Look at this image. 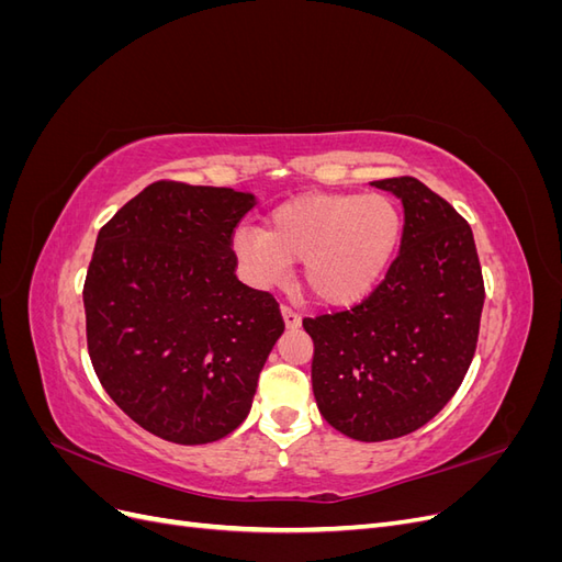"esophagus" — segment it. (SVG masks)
Returning <instances> with one entry per match:
<instances>
[{
  "mask_svg": "<svg viewBox=\"0 0 562 562\" xmlns=\"http://www.w3.org/2000/svg\"><path fill=\"white\" fill-rule=\"evenodd\" d=\"M281 316H283L285 328H297L302 323V316L297 312H293L291 307H281Z\"/></svg>",
  "mask_w": 562,
  "mask_h": 562,
  "instance_id": "obj_1",
  "label": "esophagus"
}]
</instances>
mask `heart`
Returning a JSON list of instances; mask_svg holds the SVG:
<instances>
[{
	"mask_svg": "<svg viewBox=\"0 0 562 562\" xmlns=\"http://www.w3.org/2000/svg\"><path fill=\"white\" fill-rule=\"evenodd\" d=\"M403 215L384 194H302L267 215L265 229L239 227L232 250L255 288H269L302 262V285L330 307L363 302L394 265Z\"/></svg>",
	"mask_w": 562,
	"mask_h": 562,
	"instance_id": "heart-1",
	"label": "heart"
}]
</instances>
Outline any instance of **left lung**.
Segmentation results:
<instances>
[{"label":"left lung","mask_w":562,"mask_h":562,"mask_svg":"<svg viewBox=\"0 0 562 562\" xmlns=\"http://www.w3.org/2000/svg\"><path fill=\"white\" fill-rule=\"evenodd\" d=\"M403 203V239L384 281L349 312L304 318L312 389L333 429L363 443L434 419L471 366L483 312L473 232L415 178L370 182Z\"/></svg>","instance_id":"left-lung-1"}]
</instances>
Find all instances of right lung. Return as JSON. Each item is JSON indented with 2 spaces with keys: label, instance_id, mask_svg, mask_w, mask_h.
I'll return each instance as SVG.
<instances>
[{
  "label": "right lung",
  "instance_id": "add662e5",
  "mask_svg": "<svg viewBox=\"0 0 562 562\" xmlns=\"http://www.w3.org/2000/svg\"><path fill=\"white\" fill-rule=\"evenodd\" d=\"M255 203L155 182L98 232L83 283L93 370L135 424L178 446L239 427L283 333L274 297L234 274L232 232Z\"/></svg>",
  "mask_w": 562,
  "mask_h": 562
}]
</instances>
